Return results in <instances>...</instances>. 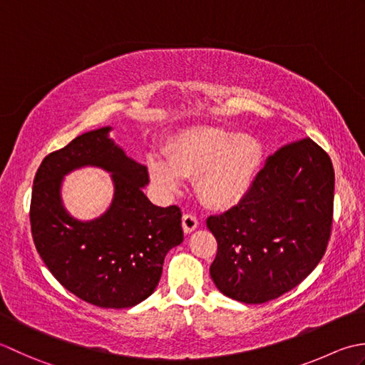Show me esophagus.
<instances>
[{
    "mask_svg": "<svg viewBox=\"0 0 365 365\" xmlns=\"http://www.w3.org/2000/svg\"><path fill=\"white\" fill-rule=\"evenodd\" d=\"M197 227H198V219L195 217V215H192V214H184L182 215V230H184L185 235L192 233Z\"/></svg>",
    "mask_w": 365,
    "mask_h": 365,
    "instance_id": "esophagus-1",
    "label": "esophagus"
}]
</instances>
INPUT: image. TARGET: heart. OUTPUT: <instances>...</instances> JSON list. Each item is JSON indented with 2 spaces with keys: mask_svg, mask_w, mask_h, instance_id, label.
Returning a JSON list of instances; mask_svg holds the SVG:
<instances>
[{
  "mask_svg": "<svg viewBox=\"0 0 365 365\" xmlns=\"http://www.w3.org/2000/svg\"><path fill=\"white\" fill-rule=\"evenodd\" d=\"M262 141L249 133L222 128H193L182 132L167 150V159L151 155L148 168L153 180L176 190L182 176H195L200 198L212 207L240 202L262 168Z\"/></svg>",
  "mask_w": 365,
  "mask_h": 365,
  "instance_id": "heart-1",
  "label": "heart"
}]
</instances>
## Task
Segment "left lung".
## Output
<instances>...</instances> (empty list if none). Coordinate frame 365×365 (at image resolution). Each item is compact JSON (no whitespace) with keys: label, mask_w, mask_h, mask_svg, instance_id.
<instances>
[{"label":"left lung","mask_w":365,"mask_h":365,"mask_svg":"<svg viewBox=\"0 0 365 365\" xmlns=\"http://www.w3.org/2000/svg\"><path fill=\"white\" fill-rule=\"evenodd\" d=\"M332 206V162L314 140L269 155L247 195L206 220L217 240L210 274L219 292L263 304L299 285L328 247Z\"/></svg>","instance_id":"obj_1"}]
</instances>
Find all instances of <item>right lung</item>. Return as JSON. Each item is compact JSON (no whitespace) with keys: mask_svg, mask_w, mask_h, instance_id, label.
<instances>
[{"mask_svg":"<svg viewBox=\"0 0 365 365\" xmlns=\"http://www.w3.org/2000/svg\"><path fill=\"white\" fill-rule=\"evenodd\" d=\"M110 130L81 133L42 160L29 220L36 249L59 284L93 306L128 309L154 293L167 252L184 235L180 207L148 200L146 165L125 155ZM83 166L106 169L115 187L109 210L93 221L72 218L61 198L63 176Z\"/></svg>","mask_w":365,"mask_h":365,"instance_id":"add662e5","label":"right lung"}]
</instances>
